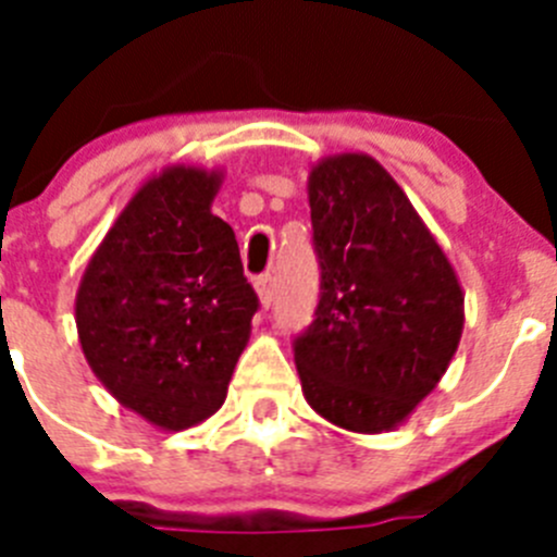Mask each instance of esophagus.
<instances>
[{
    "mask_svg": "<svg viewBox=\"0 0 557 557\" xmlns=\"http://www.w3.org/2000/svg\"><path fill=\"white\" fill-rule=\"evenodd\" d=\"M256 293H259V304H262L264 309H270V304H273V293H275V278L270 273L259 275L253 282Z\"/></svg>",
    "mask_w": 557,
    "mask_h": 557,
    "instance_id": "1",
    "label": "esophagus"
}]
</instances>
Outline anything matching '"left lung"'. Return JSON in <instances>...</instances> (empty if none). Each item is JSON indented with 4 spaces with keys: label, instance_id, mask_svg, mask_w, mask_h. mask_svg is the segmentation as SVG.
Listing matches in <instances>:
<instances>
[{
    "label": "left lung",
    "instance_id": "1",
    "mask_svg": "<svg viewBox=\"0 0 557 557\" xmlns=\"http://www.w3.org/2000/svg\"><path fill=\"white\" fill-rule=\"evenodd\" d=\"M321 301L295 339L307 405L359 435L401 426L460 346L462 287L405 189L368 152L309 170Z\"/></svg>",
    "mask_w": 557,
    "mask_h": 557
}]
</instances>
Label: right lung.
<instances>
[{
  "label": "right lung",
  "instance_id": "obj_1",
  "mask_svg": "<svg viewBox=\"0 0 557 557\" xmlns=\"http://www.w3.org/2000/svg\"><path fill=\"white\" fill-rule=\"evenodd\" d=\"M223 170L164 166L133 191L75 298L83 357L122 407L164 432L223 407L256 293L234 228L211 203Z\"/></svg>",
  "mask_w": 557,
  "mask_h": 557
}]
</instances>
